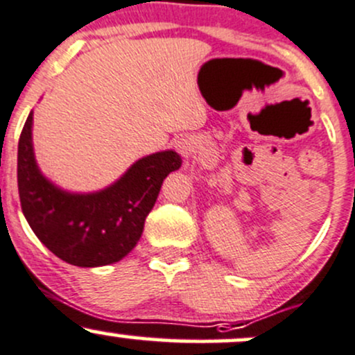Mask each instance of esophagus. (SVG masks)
<instances>
[{"instance_id":"esophagus-1","label":"esophagus","mask_w":355,"mask_h":355,"mask_svg":"<svg viewBox=\"0 0 355 355\" xmlns=\"http://www.w3.org/2000/svg\"><path fill=\"white\" fill-rule=\"evenodd\" d=\"M196 148H197V143L193 141L192 138H182V139H178V141H177V150H178V153L182 155V157L189 158L190 155L196 151Z\"/></svg>"}]
</instances>
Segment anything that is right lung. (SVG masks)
Segmentation results:
<instances>
[{"label":"right lung","instance_id":"right-lung-1","mask_svg":"<svg viewBox=\"0 0 355 355\" xmlns=\"http://www.w3.org/2000/svg\"><path fill=\"white\" fill-rule=\"evenodd\" d=\"M33 111L18 143V193L35 236L57 258L80 268L118 263L136 246L163 180L182 166L173 150L138 159L130 170L94 193H70L38 170L32 143Z\"/></svg>","mask_w":355,"mask_h":355}]
</instances>
